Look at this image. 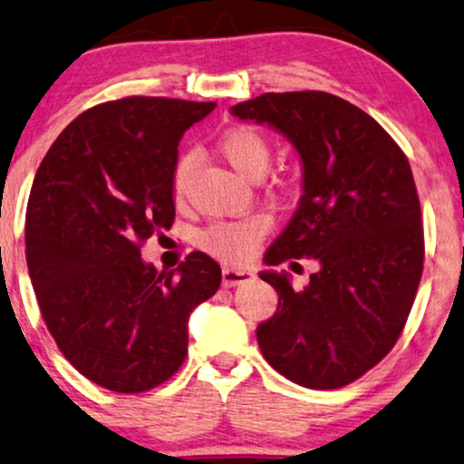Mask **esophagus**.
Here are the masks:
<instances>
[{"mask_svg":"<svg viewBox=\"0 0 464 464\" xmlns=\"http://www.w3.org/2000/svg\"><path fill=\"white\" fill-rule=\"evenodd\" d=\"M255 274L248 269H236V267H225L222 269V284L225 286H239V284L250 282Z\"/></svg>","mask_w":464,"mask_h":464,"instance_id":"esophagus-1","label":"esophagus"}]
</instances>
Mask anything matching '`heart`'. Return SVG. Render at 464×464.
Listing matches in <instances>:
<instances>
[{
  "mask_svg": "<svg viewBox=\"0 0 464 464\" xmlns=\"http://www.w3.org/2000/svg\"><path fill=\"white\" fill-rule=\"evenodd\" d=\"M220 152L239 174L258 180L269 169L274 148L267 135L255 127H236L227 131L220 140ZM195 165V152H182L174 165L171 176V190L174 197H182L187 188L188 176ZM267 233V220L263 216L252 214L239 220H216L206 227L199 236V244L216 256L231 258V261H246L256 244Z\"/></svg>",
  "mask_w": 464,
  "mask_h": 464,
  "instance_id": "obj_1",
  "label": "heart"
}]
</instances>
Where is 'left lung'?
Returning a JSON list of instances; mask_svg holds the SVG:
<instances>
[{
    "label": "left lung",
    "instance_id": "obj_1",
    "mask_svg": "<svg viewBox=\"0 0 464 464\" xmlns=\"http://www.w3.org/2000/svg\"><path fill=\"white\" fill-rule=\"evenodd\" d=\"M231 114L276 127L304 160L299 208L265 263L318 261L304 290L284 274H261L280 295L256 329L265 361L314 391L348 386L397 343L422 277L410 160L378 121L331 92H263Z\"/></svg>",
    "mask_w": 464,
    "mask_h": 464
}]
</instances>
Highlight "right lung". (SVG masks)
<instances>
[{"label":"right lung","instance_id":"obj_1","mask_svg":"<svg viewBox=\"0 0 464 464\" xmlns=\"http://www.w3.org/2000/svg\"><path fill=\"white\" fill-rule=\"evenodd\" d=\"M214 102L131 95L73 119L27 203L24 252L42 318L63 356L108 391L138 394L187 358L190 312L222 274L203 252L159 271L140 250L174 225L178 144Z\"/></svg>","mask_w":464,"mask_h":464}]
</instances>
